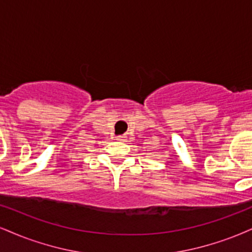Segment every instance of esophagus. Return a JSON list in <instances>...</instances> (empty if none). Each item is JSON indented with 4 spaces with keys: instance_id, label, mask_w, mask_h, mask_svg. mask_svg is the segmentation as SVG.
<instances>
[{
    "instance_id": "34e87169",
    "label": "esophagus",
    "mask_w": 252,
    "mask_h": 252,
    "mask_svg": "<svg viewBox=\"0 0 252 252\" xmlns=\"http://www.w3.org/2000/svg\"><path fill=\"white\" fill-rule=\"evenodd\" d=\"M126 138H127L126 135H119V136H117V140L118 141H125Z\"/></svg>"
}]
</instances>
